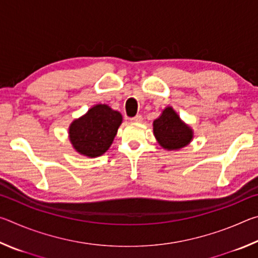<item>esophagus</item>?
<instances>
[{
    "instance_id": "1",
    "label": "esophagus",
    "mask_w": 258,
    "mask_h": 258,
    "mask_svg": "<svg viewBox=\"0 0 258 258\" xmlns=\"http://www.w3.org/2000/svg\"><path fill=\"white\" fill-rule=\"evenodd\" d=\"M142 116L141 115H138V116H135V117H133V118H131V121H132V123H141L142 121Z\"/></svg>"
}]
</instances>
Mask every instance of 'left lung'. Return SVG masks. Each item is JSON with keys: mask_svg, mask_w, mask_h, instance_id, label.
I'll list each match as a JSON object with an SVG mask.
<instances>
[{"mask_svg": "<svg viewBox=\"0 0 258 258\" xmlns=\"http://www.w3.org/2000/svg\"><path fill=\"white\" fill-rule=\"evenodd\" d=\"M154 135L159 146L168 151L180 150L190 145L194 130L184 123L171 106L166 107L152 123Z\"/></svg>", "mask_w": 258, "mask_h": 258, "instance_id": "1", "label": "left lung"}]
</instances>
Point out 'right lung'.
<instances>
[{
  "mask_svg": "<svg viewBox=\"0 0 258 258\" xmlns=\"http://www.w3.org/2000/svg\"><path fill=\"white\" fill-rule=\"evenodd\" d=\"M121 121L119 111L98 103L69 125V141L80 155L95 158L110 148Z\"/></svg>",
  "mask_w": 258,
  "mask_h": 258,
  "instance_id": "1",
  "label": "right lung"
}]
</instances>
